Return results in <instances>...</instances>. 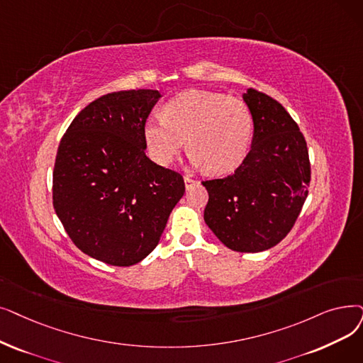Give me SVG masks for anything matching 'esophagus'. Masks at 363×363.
<instances>
[{"instance_id": "34e87169", "label": "esophagus", "mask_w": 363, "mask_h": 363, "mask_svg": "<svg viewBox=\"0 0 363 363\" xmlns=\"http://www.w3.org/2000/svg\"><path fill=\"white\" fill-rule=\"evenodd\" d=\"M184 182H185V188H186V190H190V188H193L194 185L199 184V181H196V179H193V178H190V177H184Z\"/></svg>"}]
</instances>
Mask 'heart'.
<instances>
[{"label": "heart", "mask_w": 363, "mask_h": 363, "mask_svg": "<svg viewBox=\"0 0 363 363\" xmlns=\"http://www.w3.org/2000/svg\"><path fill=\"white\" fill-rule=\"evenodd\" d=\"M252 129L254 120L243 99L188 90L163 105L162 120L145 123L144 140L151 159L162 166L175 162L186 140L191 163L220 175L243 162Z\"/></svg>", "instance_id": "1"}]
</instances>
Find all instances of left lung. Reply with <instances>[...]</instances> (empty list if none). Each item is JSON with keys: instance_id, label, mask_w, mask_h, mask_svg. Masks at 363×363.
<instances>
[{"instance_id": "left-lung-1", "label": "left lung", "mask_w": 363, "mask_h": 363, "mask_svg": "<svg viewBox=\"0 0 363 363\" xmlns=\"http://www.w3.org/2000/svg\"><path fill=\"white\" fill-rule=\"evenodd\" d=\"M254 120L250 151L234 173L203 181L204 223L228 249L262 252L294 227L310 185L307 143L288 111L255 89L243 93Z\"/></svg>"}]
</instances>
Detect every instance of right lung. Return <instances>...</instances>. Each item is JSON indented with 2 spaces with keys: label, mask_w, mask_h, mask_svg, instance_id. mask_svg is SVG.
<instances>
[{
  "label": "right lung",
  "mask_w": 363,
  "mask_h": 363,
  "mask_svg": "<svg viewBox=\"0 0 363 363\" xmlns=\"http://www.w3.org/2000/svg\"><path fill=\"white\" fill-rule=\"evenodd\" d=\"M160 98L150 89L104 94L78 113L57 148L56 215L78 249L109 265L150 255L185 193L178 172L145 155V121Z\"/></svg>",
  "instance_id": "obj_1"
}]
</instances>
